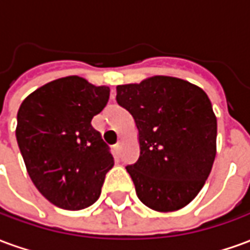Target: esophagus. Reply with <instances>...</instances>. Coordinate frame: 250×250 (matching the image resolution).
<instances>
[{"instance_id":"34e87169","label":"esophagus","mask_w":250,"mask_h":250,"mask_svg":"<svg viewBox=\"0 0 250 250\" xmlns=\"http://www.w3.org/2000/svg\"><path fill=\"white\" fill-rule=\"evenodd\" d=\"M122 143H123V142L119 141V142H118V143H116V145H115V146H114V150H115V151H116V152H118V154H119L120 148H122Z\"/></svg>"}]
</instances>
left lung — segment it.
Returning a JSON list of instances; mask_svg holds the SVG:
<instances>
[{
  "label": "left lung",
  "mask_w": 250,
  "mask_h": 250,
  "mask_svg": "<svg viewBox=\"0 0 250 250\" xmlns=\"http://www.w3.org/2000/svg\"><path fill=\"white\" fill-rule=\"evenodd\" d=\"M116 102L139 132V159L125 167L138 198L157 211L182 209L214 162L217 118L208 95L182 79L152 76L118 85Z\"/></svg>",
  "instance_id": "8db88e82"
}]
</instances>
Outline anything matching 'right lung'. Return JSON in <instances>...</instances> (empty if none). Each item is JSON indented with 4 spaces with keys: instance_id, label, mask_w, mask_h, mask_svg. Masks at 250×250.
Here are the masks:
<instances>
[{
    "instance_id": "add662e5",
    "label": "right lung",
    "mask_w": 250,
    "mask_h": 250,
    "mask_svg": "<svg viewBox=\"0 0 250 250\" xmlns=\"http://www.w3.org/2000/svg\"><path fill=\"white\" fill-rule=\"evenodd\" d=\"M109 88L66 76L32 92L17 112L16 138L32 182L65 210L91 206L114 157L91 120L107 105Z\"/></svg>"
}]
</instances>
